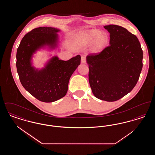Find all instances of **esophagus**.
<instances>
[{
  "label": "esophagus",
  "mask_w": 155,
  "mask_h": 155,
  "mask_svg": "<svg viewBox=\"0 0 155 155\" xmlns=\"http://www.w3.org/2000/svg\"><path fill=\"white\" fill-rule=\"evenodd\" d=\"M81 63H82V64L86 63V59H85V56L84 55L81 56Z\"/></svg>",
  "instance_id": "esophagus-1"
}]
</instances>
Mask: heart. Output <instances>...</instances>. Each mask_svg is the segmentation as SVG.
I'll list each match as a JSON object with an SVG mask.
<instances>
[{
  "label": "heart",
  "mask_w": 155,
  "mask_h": 155,
  "mask_svg": "<svg viewBox=\"0 0 155 155\" xmlns=\"http://www.w3.org/2000/svg\"><path fill=\"white\" fill-rule=\"evenodd\" d=\"M84 44L92 45V51L95 53L102 51L109 42V37L107 33L99 30H92L87 32L82 38Z\"/></svg>",
  "instance_id": "1"
}]
</instances>
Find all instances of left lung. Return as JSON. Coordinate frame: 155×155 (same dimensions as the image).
Instances as JSON below:
<instances>
[{"label": "left lung", "mask_w": 155, "mask_h": 155, "mask_svg": "<svg viewBox=\"0 0 155 155\" xmlns=\"http://www.w3.org/2000/svg\"><path fill=\"white\" fill-rule=\"evenodd\" d=\"M104 28L110 33V46L87 58L89 82L94 96L114 102L130 92L139 80L143 52L135 35L117 25Z\"/></svg>", "instance_id": "8db88e82"}]
</instances>
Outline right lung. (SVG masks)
I'll list each match as a JSON object with an SVG mask.
<instances>
[{
  "label": "right lung",
  "instance_id": "add662e5",
  "mask_svg": "<svg viewBox=\"0 0 155 155\" xmlns=\"http://www.w3.org/2000/svg\"><path fill=\"white\" fill-rule=\"evenodd\" d=\"M60 31L50 27L35 28L23 37L17 51V71L23 87L37 99L46 103L66 95L70 78L81 63L80 55L67 61L54 56L41 69L32 65V58L37 51L46 48L51 51L58 48Z\"/></svg>",
  "mask_w": 155,
  "mask_h": 155
}]
</instances>
